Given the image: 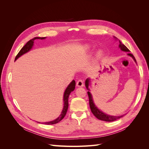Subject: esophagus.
Wrapping results in <instances>:
<instances>
[{
	"mask_svg": "<svg viewBox=\"0 0 149 149\" xmlns=\"http://www.w3.org/2000/svg\"><path fill=\"white\" fill-rule=\"evenodd\" d=\"M76 86L78 87H82L84 86V83L83 81L81 79H79L77 82H76Z\"/></svg>",
	"mask_w": 149,
	"mask_h": 149,
	"instance_id": "obj_1",
	"label": "esophagus"
}]
</instances>
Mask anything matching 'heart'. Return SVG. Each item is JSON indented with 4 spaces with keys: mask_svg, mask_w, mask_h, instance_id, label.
<instances>
[{
    "mask_svg": "<svg viewBox=\"0 0 149 149\" xmlns=\"http://www.w3.org/2000/svg\"><path fill=\"white\" fill-rule=\"evenodd\" d=\"M89 48H90V47H89V45H85L84 46V49H87V50H88V49H89ZM102 52L101 51H98L96 53V55L97 59H100V58L102 56Z\"/></svg>",
    "mask_w": 149,
    "mask_h": 149,
    "instance_id": "obj_1",
    "label": "heart"
}]
</instances>
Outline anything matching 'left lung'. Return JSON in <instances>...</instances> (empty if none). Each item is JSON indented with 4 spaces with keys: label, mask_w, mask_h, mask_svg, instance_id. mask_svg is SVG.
Returning a JSON list of instances; mask_svg holds the SVG:
<instances>
[{
    "label": "left lung",
    "mask_w": 149,
    "mask_h": 149,
    "mask_svg": "<svg viewBox=\"0 0 149 149\" xmlns=\"http://www.w3.org/2000/svg\"><path fill=\"white\" fill-rule=\"evenodd\" d=\"M114 38L117 39V38L115 37H114ZM119 47L122 51L125 52H130L129 49L127 47H126L124 44L122 43L120 40H119ZM127 55L131 56L134 59V60L135 61V62H136V59H135V58L133 56L132 54L127 53ZM89 82H90V79L87 78L85 81V86H86V89L88 90V97H89V102L90 109H91L92 113L94 115V116H95L96 118H97L98 119H100V120L106 121V122H112V121H114L117 119H119L121 118L122 117H123L124 116V115H121V116H116L108 115V114L104 113V112H103L102 111H101V110L99 109L98 108L96 107V106L95 105V104H94V102L92 94H91V93L89 92V91H90L89 89Z\"/></svg>",
    "instance_id": "8db88e82"
}]
</instances>
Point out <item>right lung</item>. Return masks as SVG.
I'll return each mask as SVG.
<instances>
[{
  "label": "right lung",
  "instance_id": "1",
  "mask_svg": "<svg viewBox=\"0 0 149 149\" xmlns=\"http://www.w3.org/2000/svg\"><path fill=\"white\" fill-rule=\"evenodd\" d=\"M45 38H46V37H35L33 39H31L26 43L25 45L22 47V48L20 49V51L19 52V53L17 54V55L16 56L15 58V61H16L18 58L20 57L22 55H24L25 53L29 52L30 50H31V49L32 48L33 46V43H34V40L36 39H41L43 40ZM75 85L76 83L75 81L73 80L69 84V85L68 86L67 88H66L65 93H64V95H63V110L61 111V114L59 116L58 118H57L56 119L49 121V122H47V123H42L43 124H47V125H52V124H55L58 123H59L60 121H61L64 118V117L65 116L66 112L68 110V98L70 93L74 91V89H75Z\"/></svg>",
  "mask_w": 149,
  "mask_h": 149
}]
</instances>
